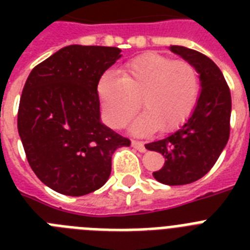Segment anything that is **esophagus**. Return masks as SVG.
<instances>
[{
    "mask_svg": "<svg viewBox=\"0 0 250 250\" xmlns=\"http://www.w3.org/2000/svg\"><path fill=\"white\" fill-rule=\"evenodd\" d=\"M132 146H133V148H136L139 152H145V150H146V149H145L144 143H141V141L133 140L132 141Z\"/></svg>",
    "mask_w": 250,
    "mask_h": 250,
    "instance_id": "34e87169",
    "label": "esophagus"
}]
</instances>
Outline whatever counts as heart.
Listing matches in <instances>:
<instances>
[{"label": "heart", "mask_w": 250, "mask_h": 250, "mask_svg": "<svg viewBox=\"0 0 250 250\" xmlns=\"http://www.w3.org/2000/svg\"><path fill=\"white\" fill-rule=\"evenodd\" d=\"M198 90L200 79L193 64L158 53L129 61L121 78L105 74L98 82L106 122L114 128L125 127L132 119L141 100L145 111L132 125L137 135L178 128L193 111Z\"/></svg>", "instance_id": "obj_1"}]
</instances>
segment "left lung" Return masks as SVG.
<instances>
[{
    "mask_svg": "<svg viewBox=\"0 0 250 250\" xmlns=\"http://www.w3.org/2000/svg\"><path fill=\"white\" fill-rule=\"evenodd\" d=\"M170 50L193 64L201 92L188 121L170 136L145 145L161 153L165 165L153 176L167 186H183L201 179L215 165L229 137L231 93L217 64L205 54L172 45Z\"/></svg>",
    "mask_w": 250,
    "mask_h": 250,
    "instance_id": "8db88e82",
    "label": "left lung"
}]
</instances>
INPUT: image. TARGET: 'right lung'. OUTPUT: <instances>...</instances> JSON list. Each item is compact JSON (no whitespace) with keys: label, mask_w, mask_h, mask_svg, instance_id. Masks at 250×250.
Wrapping results in <instances>:
<instances>
[{"label":"right lung","mask_w":250,"mask_h":250,"mask_svg":"<svg viewBox=\"0 0 250 250\" xmlns=\"http://www.w3.org/2000/svg\"><path fill=\"white\" fill-rule=\"evenodd\" d=\"M111 46H64L29 74L18 110L27 161L45 186L67 196L101 188L111 157L131 141L100 119L97 85L121 58Z\"/></svg>","instance_id":"add662e5"}]
</instances>
